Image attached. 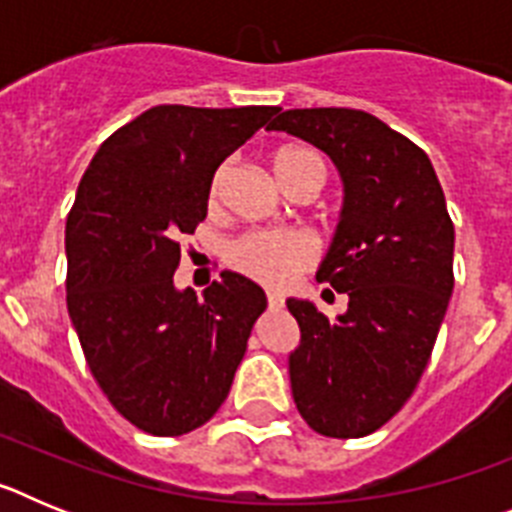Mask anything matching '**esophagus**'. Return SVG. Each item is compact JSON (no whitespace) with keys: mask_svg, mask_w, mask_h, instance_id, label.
<instances>
[{"mask_svg":"<svg viewBox=\"0 0 512 512\" xmlns=\"http://www.w3.org/2000/svg\"><path fill=\"white\" fill-rule=\"evenodd\" d=\"M266 300H269L271 310H279V307H284V297L279 295V292H269V295H266Z\"/></svg>","mask_w":512,"mask_h":512,"instance_id":"34e87169","label":"esophagus"}]
</instances>
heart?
<instances>
[{
	"instance_id": "obj_1",
	"label": "heart",
	"mask_w": 512,
	"mask_h": 512,
	"mask_svg": "<svg viewBox=\"0 0 512 512\" xmlns=\"http://www.w3.org/2000/svg\"><path fill=\"white\" fill-rule=\"evenodd\" d=\"M271 164L284 189L300 179H312L318 187H323L325 182V161L312 148L284 146L274 153ZM225 174L228 166H220L210 187L212 200L220 194ZM315 256H318L315 243L297 230H248L228 248V264L238 274L274 289L289 287L302 271L315 264Z\"/></svg>"
}]
</instances>
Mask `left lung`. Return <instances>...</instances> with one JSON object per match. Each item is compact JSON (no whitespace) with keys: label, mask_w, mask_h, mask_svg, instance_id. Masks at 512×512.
Returning <instances> with one entry per match:
<instances>
[{"label":"left lung","mask_w":512,"mask_h":512,"mask_svg":"<svg viewBox=\"0 0 512 512\" xmlns=\"http://www.w3.org/2000/svg\"><path fill=\"white\" fill-rule=\"evenodd\" d=\"M266 130L328 153L346 192L318 282L343 292L348 310L330 323L312 302L287 300L302 333L289 354L292 397L320 436H369L415 392L449 307L446 197L423 148L369 112L287 110Z\"/></svg>","instance_id":"obj_1"}]
</instances>
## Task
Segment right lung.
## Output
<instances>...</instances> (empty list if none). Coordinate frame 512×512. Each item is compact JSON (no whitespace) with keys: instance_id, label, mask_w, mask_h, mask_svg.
Returning a JSON list of instances; mask_svg holds the SVG:
<instances>
[{"instance_id":"add662e5","label":"right lung","mask_w":512,"mask_h":512,"mask_svg":"<svg viewBox=\"0 0 512 512\" xmlns=\"http://www.w3.org/2000/svg\"><path fill=\"white\" fill-rule=\"evenodd\" d=\"M279 107L158 104L104 140L66 220V305L112 408L182 436L223 405L266 295L223 271L176 289L182 238L207 217L212 176Z\"/></svg>"}]
</instances>
